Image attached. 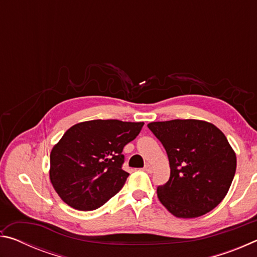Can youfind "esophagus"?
<instances>
[{"mask_svg": "<svg viewBox=\"0 0 257 257\" xmlns=\"http://www.w3.org/2000/svg\"><path fill=\"white\" fill-rule=\"evenodd\" d=\"M144 171H146L147 173H151L152 171H153V168H152L150 164H146L144 167Z\"/></svg>", "mask_w": 257, "mask_h": 257, "instance_id": "1", "label": "esophagus"}]
</instances>
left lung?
I'll return each mask as SVG.
<instances>
[{"mask_svg": "<svg viewBox=\"0 0 257 257\" xmlns=\"http://www.w3.org/2000/svg\"><path fill=\"white\" fill-rule=\"evenodd\" d=\"M147 127L162 143L170 178L158 187V197L177 217H197L225 197L236 173L237 159L227 137L202 120L151 122Z\"/></svg>", "mask_w": 257, "mask_h": 257, "instance_id": "obj_1", "label": "left lung"}]
</instances>
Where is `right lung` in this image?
Instances as JSON below:
<instances>
[{"mask_svg":"<svg viewBox=\"0 0 257 257\" xmlns=\"http://www.w3.org/2000/svg\"><path fill=\"white\" fill-rule=\"evenodd\" d=\"M144 122L92 120L69 128L50 155V179L64 203L93 211L118 194L129 176L123 147Z\"/></svg>","mask_w":257,"mask_h":257,"instance_id":"add662e5","label":"right lung"}]
</instances>
